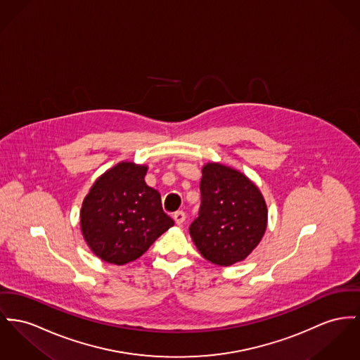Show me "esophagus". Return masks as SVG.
I'll use <instances>...</instances> for the list:
<instances>
[{
	"instance_id": "1",
	"label": "esophagus",
	"mask_w": 360,
	"mask_h": 360,
	"mask_svg": "<svg viewBox=\"0 0 360 360\" xmlns=\"http://www.w3.org/2000/svg\"><path fill=\"white\" fill-rule=\"evenodd\" d=\"M173 219H174V222H176L177 225H181V224L186 221V213H184L183 210H179V212H176V213L173 214Z\"/></svg>"
}]
</instances>
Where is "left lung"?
I'll return each mask as SVG.
<instances>
[{
  "instance_id": "obj_1",
  "label": "left lung",
  "mask_w": 360,
  "mask_h": 360,
  "mask_svg": "<svg viewBox=\"0 0 360 360\" xmlns=\"http://www.w3.org/2000/svg\"><path fill=\"white\" fill-rule=\"evenodd\" d=\"M200 206L190 225L199 252L219 266L243 261L262 239L267 210L259 190L238 170L219 164L202 169Z\"/></svg>"
}]
</instances>
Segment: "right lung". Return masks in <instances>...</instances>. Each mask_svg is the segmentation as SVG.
Returning <instances> with one entry per match:
<instances>
[{
    "instance_id": "1",
    "label": "right lung",
    "mask_w": 360,
    "mask_h": 360,
    "mask_svg": "<svg viewBox=\"0 0 360 360\" xmlns=\"http://www.w3.org/2000/svg\"><path fill=\"white\" fill-rule=\"evenodd\" d=\"M146 170L121 162L96 180L83 202V236L105 262L124 264L141 258L173 225L160 192L146 184Z\"/></svg>"
}]
</instances>
